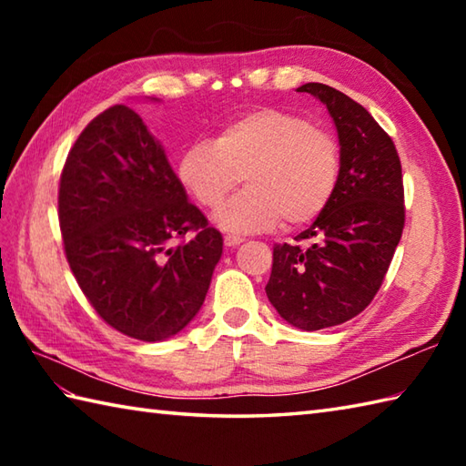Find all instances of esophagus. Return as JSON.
Here are the masks:
<instances>
[{"mask_svg": "<svg viewBox=\"0 0 466 466\" xmlns=\"http://www.w3.org/2000/svg\"><path fill=\"white\" fill-rule=\"evenodd\" d=\"M244 242L242 236H234V234H226L224 236V244L228 246V248H236V246H240Z\"/></svg>", "mask_w": 466, "mask_h": 466, "instance_id": "34e87169", "label": "esophagus"}]
</instances>
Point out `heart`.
Here are the masks:
<instances>
[{
	"instance_id": "obj_1",
	"label": "heart",
	"mask_w": 466,
	"mask_h": 466,
	"mask_svg": "<svg viewBox=\"0 0 466 466\" xmlns=\"http://www.w3.org/2000/svg\"><path fill=\"white\" fill-rule=\"evenodd\" d=\"M340 146L306 117L258 107L226 124L216 140L187 146L177 180L192 200L216 210L242 176L248 187L234 196L216 222L230 232H264L314 222L340 180Z\"/></svg>"
}]
</instances>
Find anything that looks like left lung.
Listing matches in <instances>:
<instances>
[{
    "label": "left lung",
    "instance_id": "1",
    "mask_svg": "<svg viewBox=\"0 0 466 466\" xmlns=\"http://www.w3.org/2000/svg\"><path fill=\"white\" fill-rule=\"evenodd\" d=\"M326 104L339 130L340 180L329 208L294 244H274L266 296L302 330L359 316L380 290L404 228L402 167L392 137L352 97L299 87Z\"/></svg>",
    "mask_w": 466,
    "mask_h": 466
}]
</instances>
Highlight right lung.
<instances>
[{
	"instance_id": "obj_1",
	"label": "right lung",
	"mask_w": 466,
	"mask_h": 466,
	"mask_svg": "<svg viewBox=\"0 0 466 466\" xmlns=\"http://www.w3.org/2000/svg\"><path fill=\"white\" fill-rule=\"evenodd\" d=\"M57 218L69 270L114 330L157 342L200 310L222 234L187 202L132 107L116 104L84 127L59 176Z\"/></svg>"
}]
</instances>
